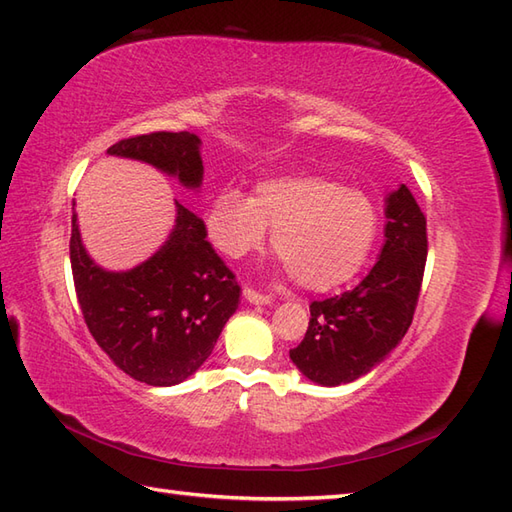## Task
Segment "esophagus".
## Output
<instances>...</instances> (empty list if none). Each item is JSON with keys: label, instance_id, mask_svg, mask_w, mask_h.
Wrapping results in <instances>:
<instances>
[{"label": "esophagus", "instance_id": "obj_1", "mask_svg": "<svg viewBox=\"0 0 512 512\" xmlns=\"http://www.w3.org/2000/svg\"><path fill=\"white\" fill-rule=\"evenodd\" d=\"M244 299L248 303H253V305H270L272 303V296L270 294H261V292L253 290V288H244Z\"/></svg>", "mask_w": 512, "mask_h": 512}]
</instances>
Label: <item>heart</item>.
<instances>
[{"label": "heart", "mask_w": 512, "mask_h": 512, "mask_svg": "<svg viewBox=\"0 0 512 512\" xmlns=\"http://www.w3.org/2000/svg\"><path fill=\"white\" fill-rule=\"evenodd\" d=\"M272 229V251L301 288L327 292L358 275L377 235L375 207L358 189L320 176L259 183L253 198L222 189L207 211V233L227 257L255 251Z\"/></svg>", "instance_id": "1"}]
</instances>
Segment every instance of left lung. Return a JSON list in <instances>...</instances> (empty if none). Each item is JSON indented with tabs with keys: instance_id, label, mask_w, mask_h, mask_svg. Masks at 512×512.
<instances>
[{
	"instance_id": "1",
	"label": "left lung",
	"mask_w": 512,
	"mask_h": 512,
	"mask_svg": "<svg viewBox=\"0 0 512 512\" xmlns=\"http://www.w3.org/2000/svg\"><path fill=\"white\" fill-rule=\"evenodd\" d=\"M384 237L377 264L353 290L310 305V327L290 360L314 384L355 382L406 336L427 259L425 216L406 185L386 198Z\"/></svg>"
}]
</instances>
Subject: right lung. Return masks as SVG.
Instances as JSON below:
<instances>
[{
    "label": "right lung",
    "instance_id": "add662e5",
    "mask_svg": "<svg viewBox=\"0 0 512 512\" xmlns=\"http://www.w3.org/2000/svg\"><path fill=\"white\" fill-rule=\"evenodd\" d=\"M106 154L150 163L189 189L200 187L205 172L200 139L187 130L128 137ZM69 259L91 336L115 366L148 386H174L194 375L240 303V285L207 242L205 222L178 200L170 237L133 270L95 264L82 246L76 211Z\"/></svg>",
    "mask_w": 512,
    "mask_h": 512
}]
</instances>
